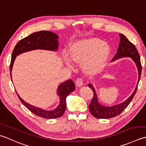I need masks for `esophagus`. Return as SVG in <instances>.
I'll use <instances>...</instances> for the list:
<instances>
[{
  "label": "esophagus",
  "instance_id": "34e87169",
  "mask_svg": "<svg viewBox=\"0 0 146 146\" xmlns=\"http://www.w3.org/2000/svg\"><path fill=\"white\" fill-rule=\"evenodd\" d=\"M83 80H82V79H81V78H78V79H77L76 80V82H75V85H76V87H82V85H83Z\"/></svg>",
  "mask_w": 146,
  "mask_h": 146
}]
</instances>
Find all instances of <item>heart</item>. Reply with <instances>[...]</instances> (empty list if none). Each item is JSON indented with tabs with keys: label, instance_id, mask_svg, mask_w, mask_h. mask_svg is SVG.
<instances>
[{
	"label": "heart",
	"instance_id": "b5f03b06",
	"mask_svg": "<svg viewBox=\"0 0 146 146\" xmlns=\"http://www.w3.org/2000/svg\"><path fill=\"white\" fill-rule=\"evenodd\" d=\"M111 48L106 42L97 37H86L73 42L68 50L71 62L82 64V70L87 76H96L104 70L109 61ZM66 64L72 68L66 57Z\"/></svg>",
	"mask_w": 146,
	"mask_h": 146
}]
</instances>
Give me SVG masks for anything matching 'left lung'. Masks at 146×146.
Instances as JSON below:
<instances>
[{
	"label": "left lung",
	"mask_w": 146,
	"mask_h": 146,
	"mask_svg": "<svg viewBox=\"0 0 146 146\" xmlns=\"http://www.w3.org/2000/svg\"><path fill=\"white\" fill-rule=\"evenodd\" d=\"M119 37H120V41H119L118 50H117L115 57L113 58L112 61H115L116 60L122 58H130L132 59L136 64L137 68L138 70L139 80L137 84L136 85L135 90H133L132 94H131L127 99L121 102V103L111 106H105L100 103L96 91L93 85L90 84H88V86L94 92L93 99L90 104L88 106V109H89L91 115L96 118L108 119L113 118V117H115L119 115L132 101L134 96H135L139 82L140 78H141L142 66L141 59H140V56L137 50L135 48V45L128 40V38H127V37L124 35L119 33Z\"/></svg>",
	"instance_id": "1"
}]
</instances>
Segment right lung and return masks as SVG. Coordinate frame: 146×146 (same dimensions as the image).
Masks as SVG:
<instances>
[{"label":"right lung","instance_id":"obj_1","mask_svg":"<svg viewBox=\"0 0 146 146\" xmlns=\"http://www.w3.org/2000/svg\"><path fill=\"white\" fill-rule=\"evenodd\" d=\"M59 36L56 33L49 31H40L31 33L20 40L14 47L11 56L10 64V74L12 80L11 71L16 56L22 53L33 50H47L57 51L59 48ZM75 89V85L72 80H68L59 85L57 89V94L59 97V103L55 109L52 110H45L31 105L23 100L16 92L20 101L31 113L44 118L53 119L61 117L63 115L66 108V99L68 94Z\"/></svg>","mask_w":146,"mask_h":146}]
</instances>
